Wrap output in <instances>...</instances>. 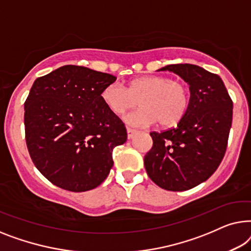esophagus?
I'll return each mask as SVG.
<instances>
[{
  "label": "esophagus",
  "mask_w": 251,
  "mask_h": 251,
  "mask_svg": "<svg viewBox=\"0 0 251 251\" xmlns=\"http://www.w3.org/2000/svg\"><path fill=\"white\" fill-rule=\"evenodd\" d=\"M126 129H127V137H128V139H132V137L137 133L136 129L130 128V127H127Z\"/></svg>",
  "instance_id": "1"
}]
</instances>
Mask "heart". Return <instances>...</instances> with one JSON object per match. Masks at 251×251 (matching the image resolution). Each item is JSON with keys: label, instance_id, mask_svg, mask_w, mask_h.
Segmentation results:
<instances>
[{"label": "heart", "instance_id": "b5f03b06", "mask_svg": "<svg viewBox=\"0 0 251 251\" xmlns=\"http://www.w3.org/2000/svg\"><path fill=\"white\" fill-rule=\"evenodd\" d=\"M101 99L115 115H122L137 105L139 110L125 116L134 127H147L159 123L172 126L184 116L189 105V90L184 83L166 76H144L132 80L128 87L112 82L102 91Z\"/></svg>", "mask_w": 251, "mask_h": 251}]
</instances>
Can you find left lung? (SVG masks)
<instances>
[{
  "mask_svg": "<svg viewBox=\"0 0 251 251\" xmlns=\"http://www.w3.org/2000/svg\"><path fill=\"white\" fill-rule=\"evenodd\" d=\"M160 70L182 77L191 97L177 127L150 133L153 144L144 156V166L161 189L185 191L207 181L223 160L233 102L221 77L199 66L176 63Z\"/></svg>",
  "mask_w": 251,
  "mask_h": 251,
  "instance_id": "1",
  "label": "left lung"
}]
</instances>
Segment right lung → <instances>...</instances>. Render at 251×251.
<instances>
[{
  "label": "right lung",
  "instance_id": "1",
  "mask_svg": "<svg viewBox=\"0 0 251 251\" xmlns=\"http://www.w3.org/2000/svg\"><path fill=\"white\" fill-rule=\"evenodd\" d=\"M116 77L67 65L38 77L25 101V134L31 160L52 184L84 192L107 178L112 151L125 143L122 119L101 93Z\"/></svg>",
  "mask_w": 251,
  "mask_h": 251
}]
</instances>
